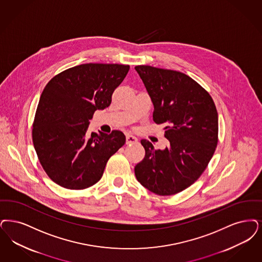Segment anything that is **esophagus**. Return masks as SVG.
Masks as SVG:
<instances>
[{"label":"esophagus","mask_w":262,"mask_h":262,"mask_svg":"<svg viewBox=\"0 0 262 262\" xmlns=\"http://www.w3.org/2000/svg\"><path fill=\"white\" fill-rule=\"evenodd\" d=\"M126 144H132V143H136L138 141L137 137L135 136H132V135H126Z\"/></svg>","instance_id":"obj_1"}]
</instances>
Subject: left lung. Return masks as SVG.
I'll use <instances>...</instances> for the list:
<instances>
[{"label": "left lung", "instance_id": "obj_1", "mask_svg": "<svg viewBox=\"0 0 262 262\" xmlns=\"http://www.w3.org/2000/svg\"><path fill=\"white\" fill-rule=\"evenodd\" d=\"M154 105L153 120L167 124L164 150L141 140L145 157L135 168L136 179L149 191L174 195L192 185L208 167L219 141V115L209 93L187 75L138 65Z\"/></svg>", "mask_w": 262, "mask_h": 262}]
</instances>
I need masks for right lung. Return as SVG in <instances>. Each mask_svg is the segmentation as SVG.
<instances>
[{
    "mask_svg": "<svg viewBox=\"0 0 262 262\" xmlns=\"http://www.w3.org/2000/svg\"><path fill=\"white\" fill-rule=\"evenodd\" d=\"M128 70L122 64H81L57 74L45 86L32 138L42 168L56 184L71 190L93 186L109 158L125 144L120 130L86 132L94 112L111 104Z\"/></svg>",
    "mask_w": 262,
    "mask_h": 262,
    "instance_id": "obj_1",
    "label": "right lung"
}]
</instances>
